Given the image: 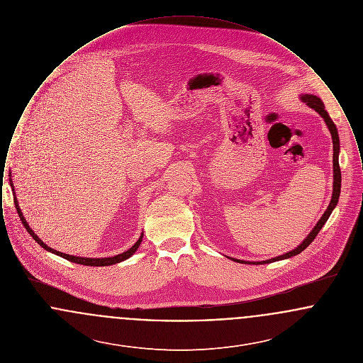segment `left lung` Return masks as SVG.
Masks as SVG:
<instances>
[{"instance_id": "obj_1", "label": "left lung", "mask_w": 363, "mask_h": 363, "mask_svg": "<svg viewBox=\"0 0 363 363\" xmlns=\"http://www.w3.org/2000/svg\"><path fill=\"white\" fill-rule=\"evenodd\" d=\"M299 99L303 102V104H308L311 108L315 110L325 121V125L328 126L329 132H330V136H332V143H333V191H332V199H330V203H329L328 208L325 209L324 215L321 216V219L317 222V225L313 227L311 233L308 234V237L302 241V243H299L295 249L284 253V255H280L274 259H265V261H243V259H233V257H227V259H233V261H237V262H242V264H269V262H275V261H280V259H290L294 257L296 255H299L301 252H303L311 242L314 241L315 235L320 233V230L323 228V225L327 223L332 211L335 209V207L337 206L339 203V196H340V188H342V173H340V167H339V152H340V140H339V133H337V129H336V125L333 123V121L330 120L329 117L328 111L325 110V106L323 104V101L315 96V95H311V94H302L299 95Z\"/></svg>"}]
</instances>
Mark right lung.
Wrapping results in <instances>:
<instances>
[{
  "mask_svg": "<svg viewBox=\"0 0 363 363\" xmlns=\"http://www.w3.org/2000/svg\"><path fill=\"white\" fill-rule=\"evenodd\" d=\"M11 188H12V191H13V201H15V207L18 209V216H20V220H21V223L23 225L26 227V230L30 233V235L34 238L35 241L38 242L45 250H48V252H50V253H54V255H57V256H60V257H62V259H68L70 262H76V264H82V265H88V267H106V265H113V264H118V262H121V261H125V259H129V257H132L135 253H136V250L138 249V246H140V243L143 241V237H144V234L141 233V235L138 237V242L130 247V249H128L126 252H123L121 255H117V256H113V257H102V259H92V257H77V256H70V255H67V253H62V252H58V250H54L52 247L50 246H48L45 242L42 241L36 234H35L34 231H33V228L28 225L27 223V220L24 219V216H23V212H21V209L18 207V199H16V193H15V188H13V184H12V179H11Z\"/></svg>",
  "mask_w": 363,
  "mask_h": 363,
  "instance_id": "right-lung-1",
  "label": "right lung"
}]
</instances>
